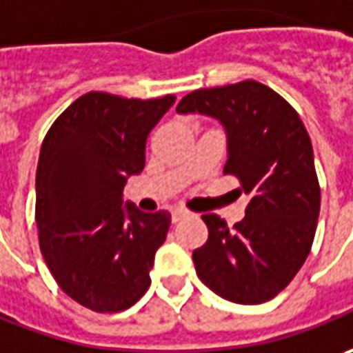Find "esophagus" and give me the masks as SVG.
Instances as JSON below:
<instances>
[{"instance_id":"34e87169","label":"esophagus","mask_w":353,"mask_h":353,"mask_svg":"<svg viewBox=\"0 0 353 353\" xmlns=\"http://www.w3.org/2000/svg\"><path fill=\"white\" fill-rule=\"evenodd\" d=\"M183 216H188V211H185V209H181V207H177V209L172 211V221H174V223H179Z\"/></svg>"}]
</instances>
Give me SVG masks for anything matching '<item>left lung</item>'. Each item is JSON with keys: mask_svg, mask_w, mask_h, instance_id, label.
Listing matches in <instances>:
<instances>
[{"mask_svg": "<svg viewBox=\"0 0 353 353\" xmlns=\"http://www.w3.org/2000/svg\"><path fill=\"white\" fill-rule=\"evenodd\" d=\"M176 111L225 127V174L250 197L232 228L219 214L201 216L209 238L193 252L195 272L226 301L265 303L291 283L314 240L321 188L309 132L279 93L254 79L188 93Z\"/></svg>", "mask_w": 353, "mask_h": 353, "instance_id": "left-lung-1", "label": "left lung"}]
</instances>
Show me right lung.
Here are the masks:
<instances>
[{"label": "right lung", "mask_w": 353, "mask_h": 353, "mask_svg": "<svg viewBox=\"0 0 353 353\" xmlns=\"http://www.w3.org/2000/svg\"><path fill=\"white\" fill-rule=\"evenodd\" d=\"M174 101L90 92L43 140L34 209L41 252L60 289L95 312L128 309L150 287L172 214L123 205V189L142 172L146 139Z\"/></svg>", "instance_id": "add662e5"}]
</instances>
